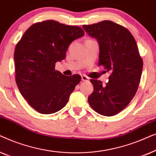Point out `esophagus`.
<instances>
[{
  "label": "esophagus",
  "mask_w": 156,
  "mask_h": 156,
  "mask_svg": "<svg viewBox=\"0 0 156 156\" xmlns=\"http://www.w3.org/2000/svg\"><path fill=\"white\" fill-rule=\"evenodd\" d=\"M82 80L84 81V82H87V81L89 80V78L86 75H82Z\"/></svg>",
  "instance_id": "1"
}]
</instances>
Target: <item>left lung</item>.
<instances>
[{
  "mask_svg": "<svg viewBox=\"0 0 156 156\" xmlns=\"http://www.w3.org/2000/svg\"><path fill=\"white\" fill-rule=\"evenodd\" d=\"M99 45L98 65L110 71L108 82L91 80L94 91L88 97L89 105L98 114L114 116L127 106L135 96L143 69L136 40L126 27L110 20L83 25Z\"/></svg>",
  "mask_w": 156,
  "mask_h": 156,
  "instance_id": "left-lung-1",
  "label": "left lung"
}]
</instances>
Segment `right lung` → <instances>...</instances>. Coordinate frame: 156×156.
<instances>
[{"mask_svg":"<svg viewBox=\"0 0 156 156\" xmlns=\"http://www.w3.org/2000/svg\"><path fill=\"white\" fill-rule=\"evenodd\" d=\"M84 35L80 27L50 20L31 25L16 44V84L25 99L40 114L62 109L81 81L79 74L65 76L55 67L57 62L65 59L71 42Z\"/></svg>","mask_w":156,"mask_h":156,"instance_id":"right-lung-1","label":"right lung"}]
</instances>
